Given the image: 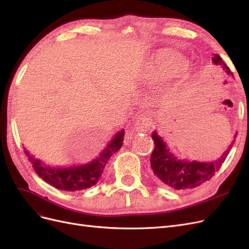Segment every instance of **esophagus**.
Returning <instances> with one entry per match:
<instances>
[{
    "label": "esophagus",
    "mask_w": 249,
    "mask_h": 249,
    "mask_svg": "<svg viewBox=\"0 0 249 249\" xmlns=\"http://www.w3.org/2000/svg\"><path fill=\"white\" fill-rule=\"evenodd\" d=\"M150 124H152V123H150V118L147 115H141L136 119V122L134 124L135 130L141 133H145L149 131Z\"/></svg>",
    "instance_id": "esophagus-1"
}]
</instances>
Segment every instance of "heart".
<instances>
[{"label":"heart","mask_w":249,"mask_h":249,"mask_svg":"<svg viewBox=\"0 0 249 249\" xmlns=\"http://www.w3.org/2000/svg\"><path fill=\"white\" fill-rule=\"evenodd\" d=\"M188 67L187 59L179 53L163 49L150 56L144 69V76L148 80H167L182 73Z\"/></svg>","instance_id":"heart-1"}]
</instances>
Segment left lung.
<instances>
[{
  "label": "left lung",
  "mask_w": 249,
  "mask_h": 249,
  "mask_svg": "<svg viewBox=\"0 0 249 249\" xmlns=\"http://www.w3.org/2000/svg\"><path fill=\"white\" fill-rule=\"evenodd\" d=\"M212 61L214 64L221 65L230 76H232L231 71L219 55L214 54ZM152 137L155 143V149L150 156V166L154 176L158 183L176 190L192 189L211 179L215 172L221 167L232 146L231 143L219 159L213 162H189L187 160H178L175 155H172L166 143L156 131L152 134Z\"/></svg>",
  "instance_id": "left-lung-1"
}]
</instances>
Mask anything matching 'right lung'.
<instances>
[{"label": "right lung", "mask_w": 249, "mask_h": 249, "mask_svg": "<svg viewBox=\"0 0 249 249\" xmlns=\"http://www.w3.org/2000/svg\"><path fill=\"white\" fill-rule=\"evenodd\" d=\"M124 131L122 130L111 140V142L105 148L101 155L94 160L80 166L71 167H51L49 165H44L42 161L36 159L33 155L30 154L25 148V154L27 155L29 161L32 163L35 172L38 175L44 182L51 186L57 188L59 190L64 191H77L90 188L95 185L102 177L105 166L111 158V156L116 153L123 146Z\"/></svg>", "instance_id": "right-lung-1"}]
</instances>
